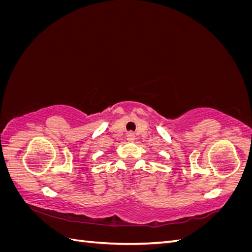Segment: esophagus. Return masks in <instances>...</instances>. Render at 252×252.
<instances>
[{"label": "esophagus", "instance_id": "1", "mask_svg": "<svg viewBox=\"0 0 252 252\" xmlns=\"http://www.w3.org/2000/svg\"><path fill=\"white\" fill-rule=\"evenodd\" d=\"M126 138H127V141H129V142H133L134 139H135L134 134L132 132H128L127 135H126Z\"/></svg>", "mask_w": 252, "mask_h": 252}]
</instances>
